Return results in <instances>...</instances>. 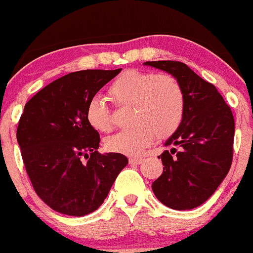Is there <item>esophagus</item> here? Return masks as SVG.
<instances>
[{
	"instance_id": "obj_1",
	"label": "esophagus",
	"mask_w": 253,
	"mask_h": 253,
	"mask_svg": "<svg viewBox=\"0 0 253 253\" xmlns=\"http://www.w3.org/2000/svg\"><path fill=\"white\" fill-rule=\"evenodd\" d=\"M142 162H143L142 158H130L129 159V164H131V165H138V164H141Z\"/></svg>"
}]
</instances>
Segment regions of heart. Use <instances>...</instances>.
Wrapping results in <instances>:
<instances>
[{"label":"heart","instance_id":"b5f03b06","mask_svg":"<svg viewBox=\"0 0 253 253\" xmlns=\"http://www.w3.org/2000/svg\"><path fill=\"white\" fill-rule=\"evenodd\" d=\"M111 99L119 106H132L134 129L123 130L105 141L106 148L124 156H140L158 137H169L181 126L186 100L180 82L171 75L127 70L108 88ZM85 119L94 130H112V115L100 97H91L85 108Z\"/></svg>","mask_w":253,"mask_h":253}]
</instances>
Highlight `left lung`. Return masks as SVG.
I'll return each mask as SVG.
<instances>
[{"mask_svg": "<svg viewBox=\"0 0 253 253\" xmlns=\"http://www.w3.org/2000/svg\"><path fill=\"white\" fill-rule=\"evenodd\" d=\"M143 65L173 76L186 100L181 126L164 142L163 173L152 183L160 203L173 210H191L205 203L224 180L233 159L235 123L232 110L213 84L180 61ZM176 154V156H172Z\"/></svg>", "mask_w": 253, "mask_h": 253, "instance_id": "1", "label": "left lung"}]
</instances>
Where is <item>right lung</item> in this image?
<instances>
[{"label": "right lung", "mask_w": 253, "mask_h": 253, "mask_svg": "<svg viewBox=\"0 0 253 253\" xmlns=\"http://www.w3.org/2000/svg\"><path fill=\"white\" fill-rule=\"evenodd\" d=\"M121 71L71 72L41 89L24 107L17 140L26 172L37 195L56 212H94L126 167L123 154L96 151L100 135L85 119L89 100Z\"/></svg>", "instance_id": "right-lung-1"}]
</instances>
